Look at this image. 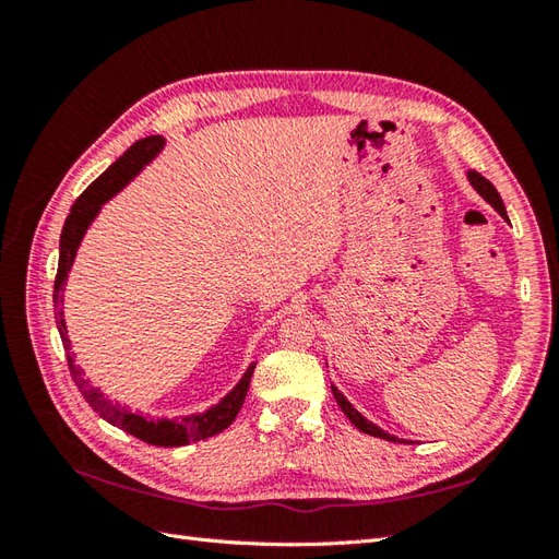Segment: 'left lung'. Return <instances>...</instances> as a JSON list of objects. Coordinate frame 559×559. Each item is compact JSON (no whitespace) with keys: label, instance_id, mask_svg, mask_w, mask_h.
Masks as SVG:
<instances>
[{"label":"left lung","instance_id":"obj_1","mask_svg":"<svg viewBox=\"0 0 559 559\" xmlns=\"http://www.w3.org/2000/svg\"><path fill=\"white\" fill-rule=\"evenodd\" d=\"M468 180H471V185L478 189L480 192V197L485 199V201H490V204L500 211V216H504L507 218V211H504V204H502V197L497 194V189H495V185L490 182V180H485V177L480 175V173H476V170H468ZM331 391H334V399H336V403L341 406V411L348 415V420L358 427L360 432H365V435H372V437H379V439H389V442H396V437H391L389 432H384V430H379V427L374 425V423H370V420H365L362 415L355 411L350 403H348V399L341 394V391L336 389V386H331Z\"/></svg>","mask_w":559,"mask_h":559}]
</instances>
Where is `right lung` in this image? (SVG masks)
<instances>
[{
    "label": "right lung",
    "instance_id": "right-lung-1",
    "mask_svg": "<svg viewBox=\"0 0 559 559\" xmlns=\"http://www.w3.org/2000/svg\"><path fill=\"white\" fill-rule=\"evenodd\" d=\"M163 148V139L160 136H146L136 141L132 148H127V153L122 158H117L108 170H105L96 182H91L86 187L74 206H71V213L64 221L62 228V237H59V266H57V276H55V319H57V329L59 336H62V346L67 353V362H69V372L71 379H74L81 396L88 401V406L96 411L100 418L108 420L110 425L120 427V430L129 432L132 437L141 439V442L153 444V447H182L189 442H199V439H206L223 432L228 427L235 415L240 413L247 389H249V379H252L254 365L247 367L245 377L240 379L228 396H225L218 406H213L206 413L199 415H187V418L180 420H153V418H144V415L132 413L127 406L117 401L105 399V394L100 389L91 386L88 379H83V372L76 367L74 358H71V346L67 338V326H64V312H62V290H64V281L67 273L74 264L76 257V247L81 242L83 233L91 225V221L96 218V213L100 211V206L108 201L110 197H115L120 189L132 180V177L144 168V165L156 156V153Z\"/></svg>",
    "mask_w": 559,
    "mask_h": 559
}]
</instances>
